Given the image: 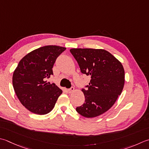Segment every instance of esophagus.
I'll use <instances>...</instances> for the list:
<instances>
[{
    "label": "esophagus",
    "mask_w": 149,
    "mask_h": 149,
    "mask_svg": "<svg viewBox=\"0 0 149 149\" xmlns=\"http://www.w3.org/2000/svg\"><path fill=\"white\" fill-rule=\"evenodd\" d=\"M74 91V87H71V88H70V89L68 90V92L69 93H72Z\"/></svg>",
    "instance_id": "34e87169"
}]
</instances>
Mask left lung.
<instances>
[{
	"instance_id": "1",
	"label": "left lung",
	"mask_w": 149,
	"mask_h": 149,
	"mask_svg": "<svg viewBox=\"0 0 149 149\" xmlns=\"http://www.w3.org/2000/svg\"><path fill=\"white\" fill-rule=\"evenodd\" d=\"M71 54L81 72L90 76L88 89H83L85 101L76 111L85 118H95L111 108L121 95L125 70L120 61L105 49L72 48Z\"/></svg>"
}]
</instances>
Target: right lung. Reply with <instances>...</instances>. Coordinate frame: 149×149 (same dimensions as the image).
<instances>
[{"instance_id":"1","label":"right lung","mask_w":149,"mask_h":149,"mask_svg":"<svg viewBox=\"0 0 149 149\" xmlns=\"http://www.w3.org/2000/svg\"><path fill=\"white\" fill-rule=\"evenodd\" d=\"M66 48L49 45L34 49L20 61L13 74L15 92L29 111L45 115L54 109L62 94L54 83L46 79L53 75V66L58 56Z\"/></svg>"}]
</instances>
